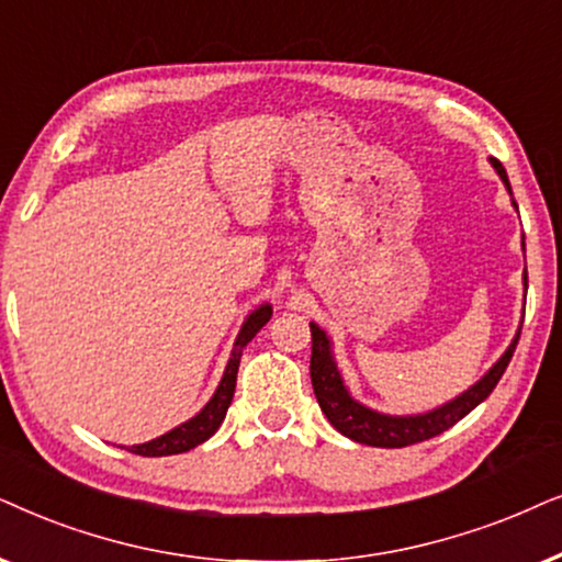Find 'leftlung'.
Wrapping results in <instances>:
<instances>
[{
  "label": "left lung",
  "mask_w": 562,
  "mask_h": 562,
  "mask_svg": "<svg viewBox=\"0 0 562 562\" xmlns=\"http://www.w3.org/2000/svg\"><path fill=\"white\" fill-rule=\"evenodd\" d=\"M491 167L498 171L501 182L506 184L508 194H512V184H508L506 169L501 167L498 159H491ZM512 205L519 211L516 200L512 198ZM525 246V241H521ZM525 288H527V269H525ZM521 328L508 344V349L501 355L493 368L485 372V375L477 380L475 385H470L468 391H462L458 398L442 403V406L426 411V414H408V416H393V414H380V411L364 406L359 403L355 395L349 393V387L344 385V378L339 372V364L334 359V347L328 334L318 324H311V339H313V351H311V383L313 393H316L318 406L324 411L328 422L336 431H341L344 437H349L351 442L368 445V447H408L416 442H424V439L437 437L465 418L470 411L488 398L493 387L498 385L501 375H504L508 362H512L516 344H519Z\"/></svg>",
  "instance_id": "left-lung-1"
}]
</instances>
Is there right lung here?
<instances>
[{
	"label": "right lung",
	"mask_w": 562,
	"mask_h": 562,
	"mask_svg": "<svg viewBox=\"0 0 562 562\" xmlns=\"http://www.w3.org/2000/svg\"><path fill=\"white\" fill-rule=\"evenodd\" d=\"M269 318H272V305L269 303H261L259 308H254L249 316H246V321L241 324V331H238L236 341H234V349H231L228 364H226V370H223L221 383H218V387H215L213 398L207 401L205 406L198 411V414H194L192 418H187L184 424L175 426L171 431L161 434V437L151 439V442L128 447V452L144 454V458H167V454L190 452L192 447L203 445L205 439H211L213 434L218 431L223 418H226L231 401H234L238 364H241V351L246 344H249L254 336L259 334V328L265 326Z\"/></svg>",
	"instance_id": "1"
}]
</instances>
